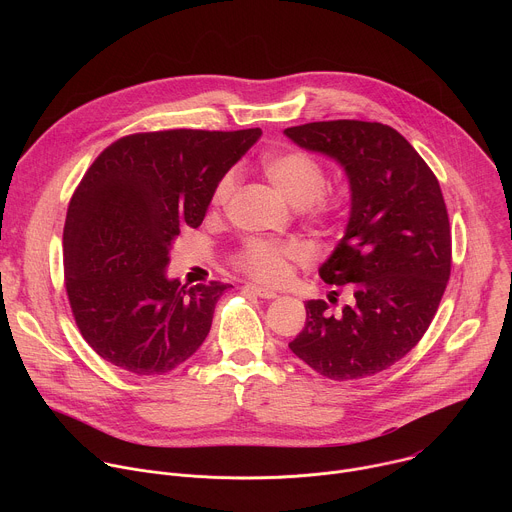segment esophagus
Wrapping results in <instances>:
<instances>
[{
  "label": "esophagus",
  "mask_w": 512,
  "mask_h": 512,
  "mask_svg": "<svg viewBox=\"0 0 512 512\" xmlns=\"http://www.w3.org/2000/svg\"><path fill=\"white\" fill-rule=\"evenodd\" d=\"M245 289L251 291V294L263 298V300H275L277 298V294H275L273 289H267V287H261V285H255V283H247Z\"/></svg>",
  "instance_id": "esophagus-1"
}]
</instances>
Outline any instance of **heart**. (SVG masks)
<instances>
[{"label": "heart", "instance_id": "b5f03b06", "mask_svg": "<svg viewBox=\"0 0 512 512\" xmlns=\"http://www.w3.org/2000/svg\"><path fill=\"white\" fill-rule=\"evenodd\" d=\"M263 174L267 180L294 206H306L310 216L318 223H330L336 216V204L322 198L328 184L324 166L306 152H285L271 156L263 162ZM237 178L227 172L216 182L212 192V206L225 208ZM304 251L296 243H275L267 239H249L235 255V265L247 275L265 281L279 283L289 275V265L302 261Z\"/></svg>", "mask_w": 512, "mask_h": 512}]
</instances>
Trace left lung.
I'll return each instance as SVG.
<instances>
[{
	"instance_id": "1",
	"label": "left lung",
	"mask_w": 512,
	"mask_h": 512,
	"mask_svg": "<svg viewBox=\"0 0 512 512\" xmlns=\"http://www.w3.org/2000/svg\"><path fill=\"white\" fill-rule=\"evenodd\" d=\"M300 148L334 158L350 182V218L320 277L350 304H306L291 352L332 381L373 377L401 360L429 328L452 269L448 208L431 168L393 127L316 121L287 127ZM332 298V304L338 300Z\"/></svg>"
}]
</instances>
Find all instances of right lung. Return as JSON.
<instances>
[{
    "instance_id": "right-lung-1",
    "label": "right lung",
    "mask_w": 512,
    "mask_h": 512,
    "mask_svg": "<svg viewBox=\"0 0 512 512\" xmlns=\"http://www.w3.org/2000/svg\"><path fill=\"white\" fill-rule=\"evenodd\" d=\"M261 129H168L113 141L85 172L64 223V287L89 346L115 367L166 375L208 336L231 283L166 277L172 241L200 227L216 182Z\"/></svg>"
}]
</instances>
